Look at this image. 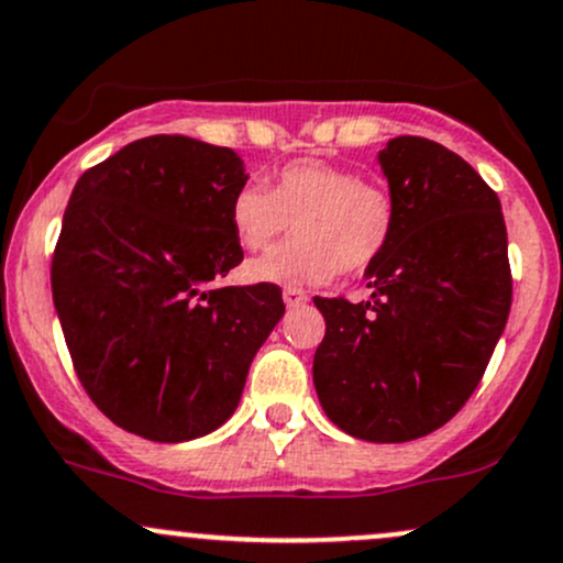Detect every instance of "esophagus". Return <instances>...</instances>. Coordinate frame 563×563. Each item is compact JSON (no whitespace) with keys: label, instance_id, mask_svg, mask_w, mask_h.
Returning a JSON list of instances; mask_svg holds the SVG:
<instances>
[{"label":"esophagus","instance_id":"34e87169","mask_svg":"<svg viewBox=\"0 0 563 563\" xmlns=\"http://www.w3.org/2000/svg\"><path fill=\"white\" fill-rule=\"evenodd\" d=\"M283 301H286L288 307L305 305V301H307V291H301V288H297V286L283 288Z\"/></svg>","mask_w":563,"mask_h":563}]
</instances>
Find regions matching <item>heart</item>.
<instances>
[{
	"label": "heart",
	"mask_w": 563,
	"mask_h": 563,
	"mask_svg": "<svg viewBox=\"0 0 563 563\" xmlns=\"http://www.w3.org/2000/svg\"><path fill=\"white\" fill-rule=\"evenodd\" d=\"M229 221L245 251H264L294 221L299 234L247 264L245 275L253 283L310 286L340 269L364 272L375 264L394 240L399 205L386 183L323 158H299L277 169L269 188H236Z\"/></svg>",
	"instance_id": "1"
}]
</instances>
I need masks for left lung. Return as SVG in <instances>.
<instances>
[{
  "mask_svg": "<svg viewBox=\"0 0 563 563\" xmlns=\"http://www.w3.org/2000/svg\"><path fill=\"white\" fill-rule=\"evenodd\" d=\"M399 205L388 251L366 266L369 301L316 297L327 334L312 383L327 416L366 442H407L445 426L481 383L512 305L499 197L426 137L380 151Z\"/></svg>",
  "mask_w": 563,
  "mask_h": 563,
  "instance_id": "1",
  "label": "left lung"
}]
</instances>
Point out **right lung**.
Segmentation results:
<instances>
[{
  "label": "right lung",
  "mask_w": 563,
  "mask_h": 563,
  "mask_svg": "<svg viewBox=\"0 0 563 563\" xmlns=\"http://www.w3.org/2000/svg\"><path fill=\"white\" fill-rule=\"evenodd\" d=\"M232 147L153 134L75 183L51 288L78 380L121 429L153 442L210 434L286 305L275 283L212 288L242 262Z\"/></svg>",
  "instance_id": "right-lung-1"
}]
</instances>
